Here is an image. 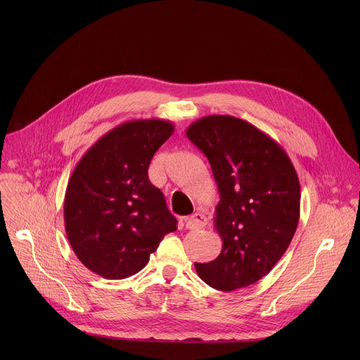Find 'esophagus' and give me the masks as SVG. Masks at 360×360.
I'll list each match as a JSON object with an SVG mask.
<instances>
[{
  "label": "esophagus",
  "instance_id": "obj_1",
  "mask_svg": "<svg viewBox=\"0 0 360 360\" xmlns=\"http://www.w3.org/2000/svg\"><path fill=\"white\" fill-rule=\"evenodd\" d=\"M207 224H208L207 217H205L200 212H196V214H193V215H191L185 219L186 229H200L203 226H207Z\"/></svg>",
  "mask_w": 360,
  "mask_h": 360
}]
</instances>
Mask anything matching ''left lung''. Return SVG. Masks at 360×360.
<instances>
[{
	"mask_svg": "<svg viewBox=\"0 0 360 360\" xmlns=\"http://www.w3.org/2000/svg\"><path fill=\"white\" fill-rule=\"evenodd\" d=\"M186 136L208 158L221 196L214 221L222 250L195 264L196 274L218 290L246 288L271 272L296 232L297 174L283 148L243 120L203 117Z\"/></svg>",
	"mask_w": 360,
	"mask_h": 360,
	"instance_id": "obj_1",
	"label": "left lung"
}]
</instances>
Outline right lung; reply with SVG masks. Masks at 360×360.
<instances>
[{
  "mask_svg": "<svg viewBox=\"0 0 360 360\" xmlns=\"http://www.w3.org/2000/svg\"><path fill=\"white\" fill-rule=\"evenodd\" d=\"M171 121H128L99 138L77 164L65 192V232L77 258L105 279L139 272L176 231L164 193L148 178Z\"/></svg>",
  "mask_w": 360,
  "mask_h": 360,
  "instance_id": "right-lung-1",
  "label": "right lung"
}]
</instances>
